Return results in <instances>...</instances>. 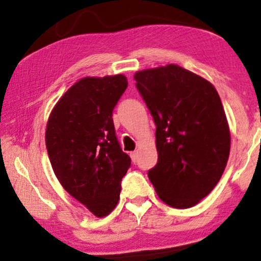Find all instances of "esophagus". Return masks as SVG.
<instances>
[{"label":"esophagus","instance_id":"esophagus-1","mask_svg":"<svg viewBox=\"0 0 261 261\" xmlns=\"http://www.w3.org/2000/svg\"><path fill=\"white\" fill-rule=\"evenodd\" d=\"M130 155H131V160H133V162H136L137 161V151L131 152Z\"/></svg>","mask_w":261,"mask_h":261}]
</instances>
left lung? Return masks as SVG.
Returning <instances> with one entry per match:
<instances>
[{
  "mask_svg": "<svg viewBox=\"0 0 261 261\" xmlns=\"http://www.w3.org/2000/svg\"><path fill=\"white\" fill-rule=\"evenodd\" d=\"M134 79L157 126L158 162L149 180L164 203L193 207L228 162L230 131L220 95L207 80L174 64L137 71Z\"/></svg>",
  "mask_w": 261,
  "mask_h": 261,
  "instance_id": "left-lung-1",
  "label": "left lung"
}]
</instances>
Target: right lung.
<instances>
[{"mask_svg":"<svg viewBox=\"0 0 261 261\" xmlns=\"http://www.w3.org/2000/svg\"><path fill=\"white\" fill-rule=\"evenodd\" d=\"M126 88L124 74L83 77L53 108L45 131L60 184L99 218L118 205L121 179L131 164L113 122L114 107Z\"/></svg>","mask_w":261,"mask_h":261,"instance_id":"add662e5","label":"right lung"}]
</instances>
